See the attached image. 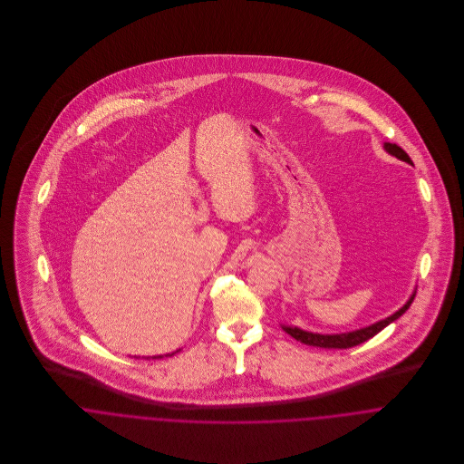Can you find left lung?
Instances as JSON below:
<instances>
[{
    "mask_svg": "<svg viewBox=\"0 0 464 464\" xmlns=\"http://www.w3.org/2000/svg\"><path fill=\"white\" fill-rule=\"evenodd\" d=\"M384 150H386L390 155L400 159V160H403V162H407V164H412V160L409 159V155H407L400 146H397V144L384 142ZM414 295H416V291L411 295V298L405 302V305L400 307L395 314H392V316H388L386 320H381V322H377V324H373V325H370V327L359 329V331L343 332V334H316V332L302 331V329H298V327H285V325H284L282 329L287 332L291 337H295L296 341H300V343H304V344H309V346H318V348H341V350H343V348H352V346H357V344L368 341L370 337H373L375 334H379L384 327H388L390 324H393L395 320H398V318L409 309V305L412 304Z\"/></svg>",
    "mask_w": 464,
    "mask_h": 464,
    "instance_id": "1",
    "label": "left lung"
}]
</instances>
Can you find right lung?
Instances as JSON below:
<instances>
[{
	"instance_id": "add662e5",
	"label": "right lung",
	"mask_w": 464,
	"mask_h": 464,
	"mask_svg": "<svg viewBox=\"0 0 464 464\" xmlns=\"http://www.w3.org/2000/svg\"><path fill=\"white\" fill-rule=\"evenodd\" d=\"M179 352V350H177ZM175 353V352H173ZM173 353H166V355H173ZM159 357H162V355H159ZM153 359H157V357H153Z\"/></svg>"
}]
</instances>
